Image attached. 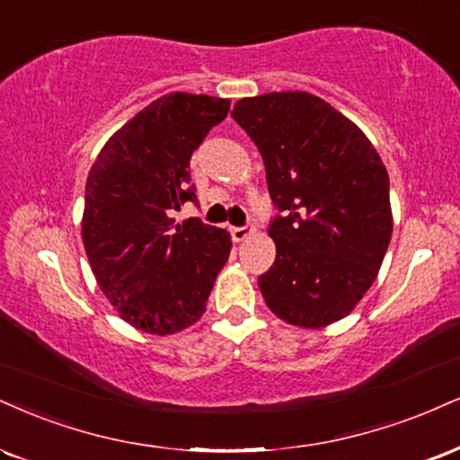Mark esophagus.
Wrapping results in <instances>:
<instances>
[{
    "label": "esophagus",
    "instance_id": "obj_1",
    "mask_svg": "<svg viewBox=\"0 0 460 460\" xmlns=\"http://www.w3.org/2000/svg\"><path fill=\"white\" fill-rule=\"evenodd\" d=\"M252 234H254V226H252V225L234 226V229H231V237H234L235 242H244L246 237H251Z\"/></svg>",
    "mask_w": 460,
    "mask_h": 460
}]
</instances>
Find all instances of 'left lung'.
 <instances>
[{
  "label": "left lung",
  "instance_id": "obj_1",
  "mask_svg": "<svg viewBox=\"0 0 460 460\" xmlns=\"http://www.w3.org/2000/svg\"><path fill=\"white\" fill-rule=\"evenodd\" d=\"M234 118L261 152L279 216L276 261L259 276L270 311L297 328L347 317L377 279L392 237L390 180L377 149L308 92L235 102Z\"/></svg>",
  "mask_w": 460,
  "mask_h": 460
}]
</instances>
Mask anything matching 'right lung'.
<instances>
[{
	"label": "right lung",
	"instance_id": "1",
	"mask_svg": "<svg viewBox=\"0 0 460 460\" xmlns=\"http://www.w3.org/2000/svg\"><path fill=\"white\" fill-rule=\"evenodd\" d=\"M226 113V98L167 93L104 143L87 175L81 235L92 272L119 317L147 334L201 319L229 259L225 229L173 218L197 201L190 156Z\"/></svg>",
	"mask_w": 460,
	"mask_h": 460
}]
</instances>
